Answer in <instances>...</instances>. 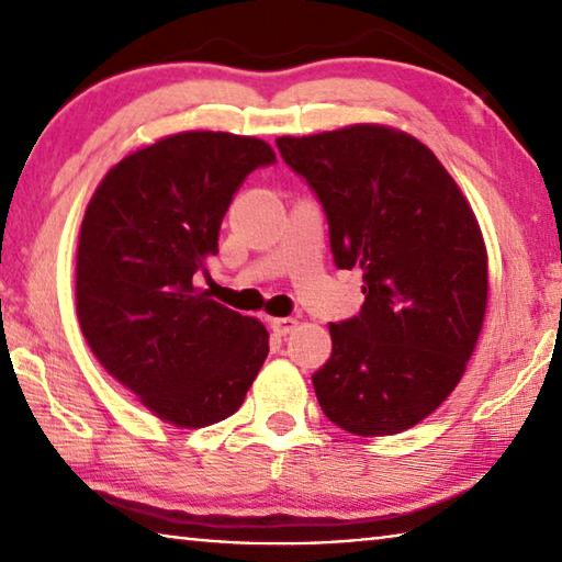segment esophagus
Instances as JSON below:
<instances>
[{"instance_id":"esophagus-1","label":"esophagus","mask_w":562,"mask_h":562,"mask_svg":"<svg viewBox=\"0 0 562 562\" xmlns=\"http://www.w3.org/2000/svg\"><path fill=\"white\" fill-rule=\"evenodd\" d=\"M270 325H272V331H274V335H278V337H288L290 331H292L294 327H297V319H292V317H280V319H272Z\"/></svg>"}]
</instances>
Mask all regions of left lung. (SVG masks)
<instances>
[{
  "label": "left lung",
  "instance_id": "8db88e82",
  "mask_svg": "<svg viewBox=\"0 0 562 562\" xmlns=\"http://www.w3.org/2000/svg\"><path fill=\"white\" fill-rule=\"evenodd\" d=\"M278 148L315 190L339 270L359 268L364 304L329 325L317 402L355 436L412 429L465 372L488 302V255L461 188L422 140L357 123Z\"/></svg>",
  "mask_w": 562,
  "mask_h": 562
}]
</instances>
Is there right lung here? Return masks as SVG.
<instances>
[{
	"instance_id": "right-lung-1",
	"label": "right lung",
	"mask_w": 562,
	"mask_h": 562,
	"mask_svg": "<svg viewBox=\"0 0 562 562\" xmlns=\"http://www.w3.org/2000/svg\"><path fill=\"white\" fill-rule=\"evenodd\" d=\"M270 164L260 138L176 133L119 160L87 205L76 250L83 339L168 424L203 429L235 414L270 351L262 322L195 288L235 190Z\"/></svg>"
}]
</instances>
